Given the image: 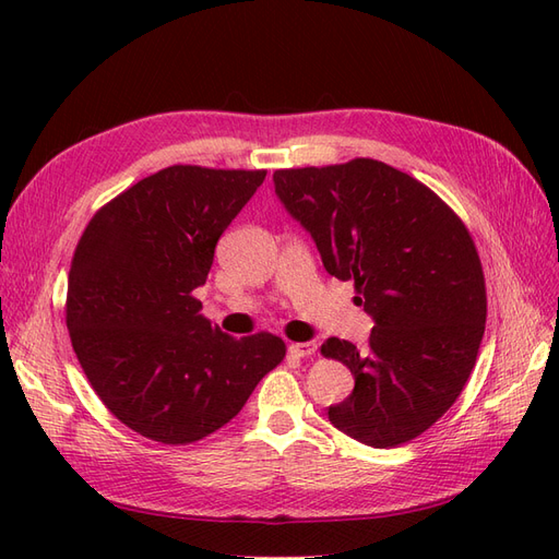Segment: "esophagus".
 <instances>
[{
	"mask_svg": "<svg viewBox=\"0 0 559 559\" xmlns=\"http://www.w3.org/2000/svg\"><path fill=\"white\" fill-rule=\"evenodd\" d=\"M289 352H292V357H298V359L312 357V354L317 352V343H314V341H308V343H292V345H289Z\"/></svg>",
	"mask_w": 559,
	"mask_h": 559,
	"instance_id": "esophagus-1",
	"label": "esophagus"
}]
</instances>
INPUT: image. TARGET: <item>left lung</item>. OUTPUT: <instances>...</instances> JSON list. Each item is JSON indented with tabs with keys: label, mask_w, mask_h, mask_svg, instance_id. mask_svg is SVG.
<instances>
[{
	"label": "left lung",
	"mask_w": 559,
	"mask_h": 559,
	"mask_svg": "<svg viewBox=\"0 0 559 559\" xmlns=\"http://www.w3.org/2000/svg\"><path fill=\"white\" fill-rule=\"evenodd\" d=\"M273 181L326 273L354 280L376 321L361 352L337 337L321 345L354 376L331 425L370 448L413 441L462 394L485 333V275L466 226L425 183L373 158Z\"/></svg>",
	"instance_id": "obj_1"
}]
</instances>
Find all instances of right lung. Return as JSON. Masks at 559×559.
<instances>
[{"instance_id": "1", "label": "right lung", "mask_w": 559, "mask_h": 559, "mask_svg": "<svg viewBox=\"0 0 559 559\" xmlns=\"http://www.w3.org/2000/svg\"><path fill=\"white\" fill-rule=\"evenodd\" d=\"M265 170L173 165L99 210L76 245L67 329L95 394L126 427L186 445L242 411L286 354L282 337H233L200 314L224 230Z\"/></svg>"}]
</instances>
